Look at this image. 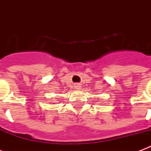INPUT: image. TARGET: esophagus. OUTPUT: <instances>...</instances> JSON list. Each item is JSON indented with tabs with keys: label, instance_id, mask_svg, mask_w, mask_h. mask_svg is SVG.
I'll list each match as a JSON object with an SVG mask.
<instances>
[{
	"label": "esophagus",
	"instance_id": "esophagus-1",
	"mask_svg": "<svg viewBox=\"0 0 151 151\" xmlns=\"http://www.w3.org/2000/svg\"><path fill=\"white\" fill-rule=\"evenodd\" d=\"M77 87H78V86H77Z\"/></svg>",
	"mask_w": 151,
	"mask_h": 151
}]
</instances>
